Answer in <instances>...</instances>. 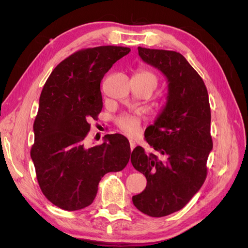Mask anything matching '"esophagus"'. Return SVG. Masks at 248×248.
<instances>
[{
    "label": "esophagus",
    "mask_w": 248,
    "mask_h": 248,
    "mask_svg": "<svg viewBox=\"0 0 248 248\" xmlns=\"http://www.w3.org/2000/svg\"><path fill=\"white\" fill-rule=\"evenodd\" d=\"M129 142H130V149H131V151H132V150L136 148V141H134L133 140H129Z\"/></svg>",
    "instance_id": "obj_1"
}]
</instances>
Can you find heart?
Returning a JSON list of instances; mask_svg holds the SVG:
<instances>
[{"label": "heart", "instance_id": "1", "mask_svg": "<svg viewBox=\"0 0 248 248\" xmlns=\"http://www.w3.org/2000/svg\"><path fill=\"white\" fill-rule=\"evenodd\" d=\"M136 78L151 80L156 86V82H157L156 77L151 71H149L147 69H140L136 74ZM116 122L119 128L129 137L137 136V134L140 132V125H141L140 118L137 115H130V114H125V115L120 116L117 119Z\"/></svg>", "mask_w": 248, "mask_h": 248}]
</instances>
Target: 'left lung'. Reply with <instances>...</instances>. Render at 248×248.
<instances>
[{"instance_id":"left-lung-1","label":"left lung","mask_w":248,"mask_h":248,"mask_svg":"<svg viewBox=\"0 0 248 248\" xmlns=\"http://www.w3.org/2000/svg\"><path fill=\"white\" fill-rule=\"evenodd\" d=\"M138 49L142 61L164 74L169 90L145 137L157 153L147 154L140 146L131 153L133 168L147 178L146 188L132 202L144 214L162 217L181 210L205 182L213 148L211 110L204 80L180 52Z\"/></svg>"}]
</instances>
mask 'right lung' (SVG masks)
<instances>
[{
  "label": "right lung",
  "instance_id": "obj_1",
  "mask_svg": "<svg viewBox=\"0 0 248 248\" xmlns=\"http://www.w3.org/2000/svg\"><path fill=\"white\" fill-rule=\"evenodd\" d=\"M129 51L114 46L78 50L57 65L42 89L31 158L42 193L63 210L91 205L101 178L129 161L130 145L122 134H107L101 145L85 147L89 122L102 109L100 82Z\"/></svg>",
  "mask_w": 248,
  "mask_h": 248
}]
</instances>
